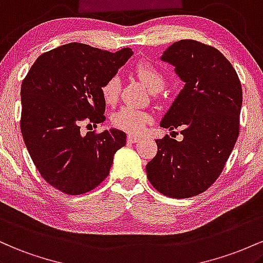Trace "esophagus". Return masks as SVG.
<instances>
[{
	"label": "esophagus",
	"instance_id": "esophagus-1",
	"mask_svg": "<svg viewBox=\"0 0 263 263\" xmlns=\"http://www.w3.org/2000/svg\"><path fill=\"white\" fill-rule=\"evenodd\" d=\"M126 140H128V143H138V141L140 140V137H138V135H128V138H126Z\"/></svg>",
	"mask_w": 263,
	"mask_h": 263
}]
</instances>
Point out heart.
I'll list each match as a JSON object with an SVG mask.
<instances>
[{"mask_svg":"<svg viewBox=\"0 0 263 263\" xmlns=\"http://www.w3.org/2000/svg\"><path fill=\"white\" fill-rule=\"evenodd\" d=\"M135 72L140 81L149 88L152 92H160L165 85V77L158 68L149 63H139L135 67ZM120 89H122V81L120 77L116 74L108 79L102 85V97L105 104L114 105L119 99ZM152 120L149 113L139 110L133 107H122L111 117V123L116 128L120 130L129 133V134H138L145 128L147 123Z\"/></svg>","mask_w":263,"mask_h":263,"instance_id":"obj_1","label":"heart"}]
</instances>
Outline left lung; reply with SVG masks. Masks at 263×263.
Segmentation results:
<instances>
[{
    "label": "left lung",
    "instance_id": "left-lung-1",
    "mask_svg": "<svg viewBox=\"0 0 263 263\" xmlns=\"http://www.w3.org/2000/svg\"><path fill=\"white\" fill-rule=\"evenodd\" d=\"M175 67L185 85L160 122L181 128L184 139H156L158 153L146 164L149 181L159 193L187 199L208 190L219 178L240 128L242 88L232 64L214 47L181 40L160 58Z\"/></svg>",
    "mask_w": 263,
    "mask_h": 263
}]
</instances>
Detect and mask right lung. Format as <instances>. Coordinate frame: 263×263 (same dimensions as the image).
<instances>
[{
  "label": "right lung",
  "instance_id": "obj_1",
  "mask_svg": "<svg viewBox=\"0 0 263 263\" xmlns=\"http://www.w3.org/2000/svg\"><path fill=\"white\" fill-rule=\"evenodd\" d=\"M133 55L83 43H68L43 53L21 87V132L42 178L68 195L93 190L108 176L126 134L110 128L81 133L105 120L102 85Z\"/></svg>",
  "mask_w": 263,
  "mask_h": 263
}]
</instances>
